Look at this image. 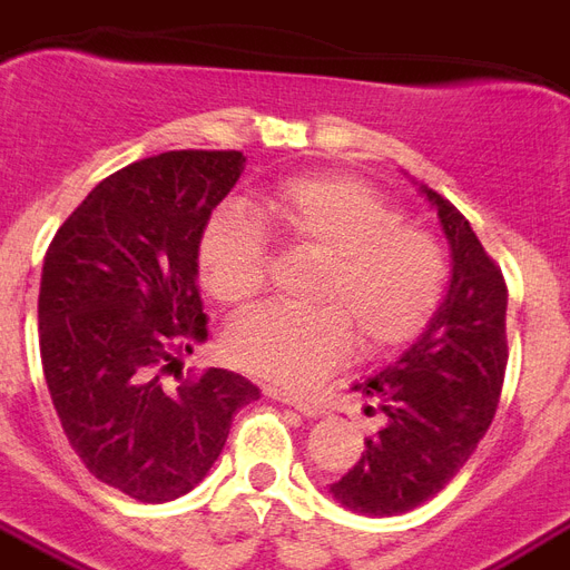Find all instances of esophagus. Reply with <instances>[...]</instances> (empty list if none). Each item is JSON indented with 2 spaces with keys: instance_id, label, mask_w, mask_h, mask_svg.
<instances>
[{
  "instance_id": "1",
  "label": "esophagus",
  "mask_w": 570,
  "mask_h": 570,
  "mask_svg": "<svg viewBox=\"0 0 570 570\" xmlns=\"http://www.w3.org/2000/svg\"><path fill=\"white\" fill-rule=\"evenodd\" d=\"M266 394L272 397V401L277 403H286V406H293V410H298L302 415H307V419H316L320 415V406L311 401H304V397H298V394H289V391H281V389H266Z\"/></svg>"
}]
</instances>
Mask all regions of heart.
Listing matches in <instances>:
<instances>
[{
  "label": "heart",
  "mask_w": 570,
  "mask_h": 570,
  "mask_svg": "<svg viewBox=\"0 0 570 570\" xmlns=\"http://www.w3.org/2000/svg\"><path fill=\"white\" fill-rule=\"evenodd\" d=\"M259 217L298 254L323 259L320 311L263 307L227 328L229 362L259 380L307 389L353 353L412 341L428 325L445 286L436 238L401 224L397 208L353 176H298L259 206ZM199 277L217 302H254L268 275L263 236L238 208H220L197 247Z\"/></svg>",
  "instance_id": "heart-1"
}]
</instances>
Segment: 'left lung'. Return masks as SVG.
<instances>
[{"instance_id": "left-lung-1", "label": "left lung", "mask_w": 570, "mask_h": 570, "mask_svg": "<svg viewBox=\"0 0 570 570\" xmlns=\"http://www.w3.org/2000/svg\"><path fill=\"white\" fill-rule=\"evenodd\" d=\"M419 194L436 208L449 238L451 281L419 341L353 385L376 403L385 424L328 493L367 517L406 514L458 475L497 415L505 376L502 272L449 199L428 185H419Z\"/></svg>"}]
</instances>
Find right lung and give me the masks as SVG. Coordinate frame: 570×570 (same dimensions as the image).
<instances>
[{
  "mask_svg": "<svg viewBox=\"0 0 570 570\" xmlns=\"http://www.w3.org/2000/svg\"><path fill=\"white\" fill-rule=\"evenodd\" d=\"M245 173L242 151H164L95 185L43 256V380L77 458L137 502L197 488L259 389L208 367L160 380L208 337L197 247ZM181 371V367H179Z\"/></svg>",
  "mask_w": 570,
  "mask_h": 570,
  "instance_id": "add662e5",
  "label": "right lung"
}]
</instances>
